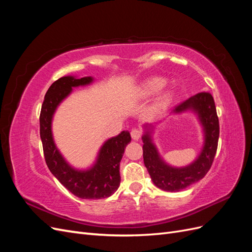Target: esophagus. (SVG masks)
Instances as JSON below:
<instances>
[{
    "label": "esophagus",
    "mask_w": 252,
    "mask_h": 252,
    "mask_svg": "<svg viewBox=\"0 0 252 252\" xmlns=\"http://www.w3.org/2000/svg\"><path fill=\"white\" fill-rule=\"evenodd\" d=\"M130 134H131V138L133 140L138 141L141 139V136H142V130H140V129H132Z\"/></svg>",
    "instance_id": "34e87169"
}]
</instances>
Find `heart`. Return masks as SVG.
Wrapping results in <instances>:
<instances>
[{"label": "heart", "mask_w": 252, "mask_h": 252, "mask_svg": "<svg viewBox=\"0 0 252 252\" xmlns=\"http://www.w3.org/2000/svg\"><path fill=\"white\" fill-rule=\"evenodd\" d=\"M166 80L163 78H158V77H155L151 78L147 81H145L142 86H141V95L148 97V96H152L157 94L158 93H159L165 86H166ZM172 98V93L171 91H166L165 94H162V96L159 97L158 106L159 108H163L165 106L168 104Z\"/></svg>", "instance_id": "heart-1"}]
</instances>
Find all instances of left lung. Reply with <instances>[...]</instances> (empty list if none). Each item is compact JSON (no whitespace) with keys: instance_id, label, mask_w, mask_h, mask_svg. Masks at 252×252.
<instances>
[{"instance_id":"8db88e82","label":"left lung","mask_w":252,"mask_h":252,"mask_svg":"<svg viewBox=\"0 0 252 252\" xmlns=\"http://www.w3.org/2000/svg\"><path fill=\"white\" fill-rule=\"evenodd\" d=\"M193 111L204 131V145L200 156L188 166L172 167L159 157L156 145L152 143L151 133L154 126L145 125L143 140L144 164L149 172L154 184L165 191H180L202 180L212 165L218 149L220 125L216 104L209 93H200L178 105L173 113Z\"/></svg>"}]
</instances>
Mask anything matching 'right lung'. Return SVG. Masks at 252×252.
<instances>
[{
	"mask_svg": "<svg viewBox=\"0 0 252 252\" xmlns=\"http://www.w3.org/2000/svg\"><path fill=\"white\" fill-rule=\"evenodd\" d=\"M93 81V77L77 79L72 75L57 80L45 94L40 114V135L49 170L71 193L87 200L105 199L117 191L121 182L120 162L127 144L131 141L129 131H122L107 140L98 151L94 166L86 170L73 168L61 155L51 131L53 114L60 103L71 94L73 87L85 86Z\"/></svg>",
	"mask_w": 252,
	"mask_h": 252,
	"instance_id": "right-lung-1",
	"label": "right lung"
}]
</instances>
